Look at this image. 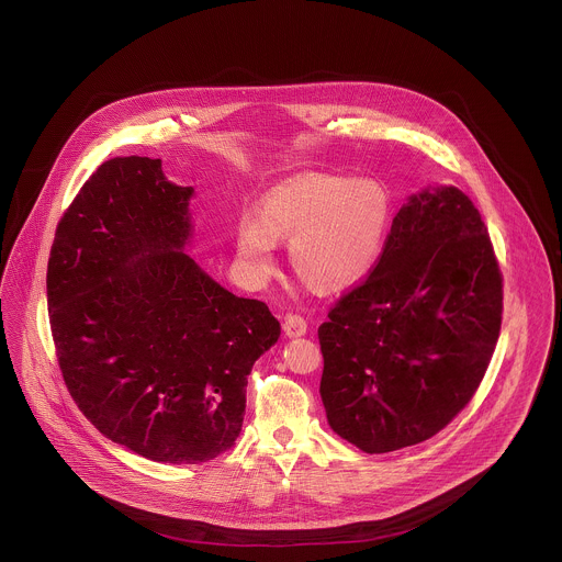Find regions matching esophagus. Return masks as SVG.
I'll return each mask as SVG.
<instances>
[{"label": "esophagus", "instance_id": "obj_1", "mask_svg": "<svg viewBox=\"0 0 562 562\" xmlns=\"http://www.w3.org/2000/svg\"><path fill=\"white\" fill-rule=\"evenodd\" d=\"M282 328H284L286 337L295 338L304 337L308 326H306V319H304V317H300V315H286V317H284Z\"/></svg>", "mask_w": 562, "mask_h": 562}]
</instances>
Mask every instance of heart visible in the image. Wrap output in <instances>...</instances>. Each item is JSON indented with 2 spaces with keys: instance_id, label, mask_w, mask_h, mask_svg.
<instances>
[{
  "instance_id": "b5f03b06",
  "label": "heart",
  "mask_w": 562,
  "mask_h": 562,
  "mask_svg": "<svg viewBox=\"0 0 562 562\" xmlns=\"http://www.w3.org/2000/svg\"><path fill=\"white\" fill-rule=\"evenodd\" d=\"M391 225V198L369 178L300 173L276 184L258 215L236 225V258L251 282L276 271L278 243H289L297 276L319 289H342L378 262Z\"/></svg>"
}]
</instances>
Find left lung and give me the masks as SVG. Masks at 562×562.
Returning <instances> with one entry per match:
<instances>
[{
	"mask_svg": "<svg viewBox=\"0 0 562 562\" xmlns=\"http://www.w3.org/2000/svg\"><path fill=\"white\" fill-rule=\"evenodd\" d=\"M502 273L486 225L456 187L395 215L369 278L319 326L330 428L367 453L417 446L469 404L502 326Z\"/></svg>",
	"mask_w": 562,
	"mask_h": 562,
	"instance_id": "1",
	"label": "left lung"
}]
</instances>
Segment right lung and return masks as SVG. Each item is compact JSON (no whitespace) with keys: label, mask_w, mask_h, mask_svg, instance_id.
I'll return each mask as SVG.
<instances>
[{"label":"right lung","mask_w":562,"mask_h":562,"mask_svg":"<svg viewBox=\"0 0 562 562\" xmlns=\"http://www.w3.org/2000/svg\"><path fill=\"white\" fill-rule=\"evenodd\" d=\"M193 195L160 158L106 160L47 262L52 337L78 408L116 446L171 464L234 446L247 375L280 337L265 302L236 297L184 251Z\"/></svg>","instance_id":"add662e5"}]
</instances>
